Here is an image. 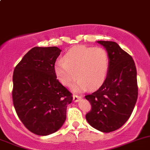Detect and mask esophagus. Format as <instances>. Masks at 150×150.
I'll return each mask as SVG.
<instances>
[{"label":"esophagus","mask_w":150,"mask_h":150,"mask_svg":"<svg viewBox=\"0 0 150 150\" xmlns=\"http://www.w3.org/2000/svg\"><path fill=\"white\" fill-rule=\"evenodd\" d=\"M81 98H82V96H79V95H76V94L73 95V101L75 102H78V101H79Z\"/></svg>","instance_id":"obj_1"}]
</instances>
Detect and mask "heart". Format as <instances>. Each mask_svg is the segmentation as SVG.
<instances>
[{"label":"heart","instance_id":"b5f03b06","mask_svg":"<svg viewBox=\"0 0 150 150\" xmlns=\"http://www.w3.org/2000/svg\"><path fill=\"white\" fill-rule=\"evenodd\" d=\"M110 65V56L104 48L78 46L68 50L64 58L56 62L54 72L57 80L67 87L72 86L77 74L75 90L82 91L88 87L95 89L102 86Z\"/></svg>","mask_w":150,"mask_h":150}]
</instances>
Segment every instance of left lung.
I'll return each mask as SVG.
<instances>
[{
	"mask_svg": "<svg viewBox=\"0 0 150 150\" xmlns=\"http://www.w3.org/2000/svg\"><path fill=\"white\" fill-rule=\"evenodd\" d=\"M110 56L108 75L99 89L85 96L91 110L86 115L96 129L109 133L118 129L128 120L138 97L137 68L132 57L113 41H97Z\"/></svg>",
	"mask_w": 150,
	"mask_h": 150,
	"instance_id": "8db88e82",
	"label": "left lung"
}]
</instances>
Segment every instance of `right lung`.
Returning <instances> with one entry per match:
<instances>
[{
    "label": "right lung",
    "mask_w": 150,
    "mask_h": 150,
    "mask_svg": "<svg viewBox=\"0 0 150 150\" xmlns=\"http://www.w3.org/2000/svg\"><path fill=\"white\" fill-rule=\"evenodd\" d=\"M61 50L34 47L15 67L12 99L18 117L33 134L46 136L66 120L72 94L57 79L54 64Z\"/></svg>",
    "instance_id": "obj_1"
}]
</instances>
